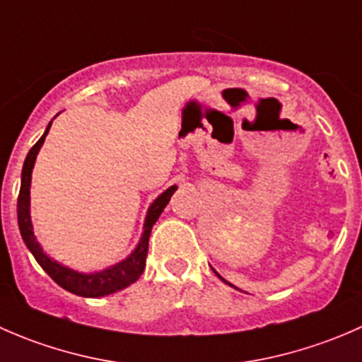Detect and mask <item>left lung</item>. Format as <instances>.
<instances>
[{
	"instance_id": "left-lung-1",
	"label": "left lung",
	"mask_w": 362,
	"mask_h": 362,
	"mask_svg": "<svg viewBox=\"0 0 362 362\" xmlns=\"http://www.w3.org/2000/svg\"><path fill=\"white\" fill-rule=\"evenodd\" d=\"M211 269H214V268H211ZM214 272H215V269H214ZM215 275H217V276H218V279H221V280H222V282L229 284V282H228V280H224V279H222V276H221V275H218V273H217V272H215ZM229 286H233V284H229Z\"/></svg>"
}]
</instances>
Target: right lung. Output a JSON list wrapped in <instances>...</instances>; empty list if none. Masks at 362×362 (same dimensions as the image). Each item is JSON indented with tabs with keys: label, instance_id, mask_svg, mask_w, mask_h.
I'll list each match as a JSON object with an SVG mask.
<instances>
[{
	"label": "right lung",
	"instance_id": "add662e5",
	"mask_svg": "<svg viewBox=\"0 0 362 362\" xmlns=\"http://www.w3.org/2000/svg\"><path fill=\"white\" fill-rule=\"evenodd\" d=\"M57 115H59V113H57ZM54 119H56V117H54ZM50 126H52V120L49 122V126H47L42 138L33 145V148L28 152L24 160L23 175H21V192L19 199H17V221H19L21 236H23L29 252L35 255L36 262L45 269L47 275H49L57 286H61L64 291H68V293L82 296V298H103V296L126 289L127 286L136 282V280L140 279L141 273H144L152 226L158 222L159 215L163 214V210L166 208V204L170 203L171 196H173V192L177 191L178 187L177 185H171V187H168L163 194H159L158 198L152 202V204L147 210V215H145L144 233H141L134 250L131 252L126 259L119 261L117 264L101 269V272L93 273H82L76 272V269L73 268H68V266L61 264L56 259L50 257L49 254H45V250L42 249V245H40L38 240H36L31 222V175L33 168H35L36 156H38L43 141H45V136L49 134Z\"/></svg>",
	"mask_w": 362,
	"mask_h": 362
}]
</instances>
